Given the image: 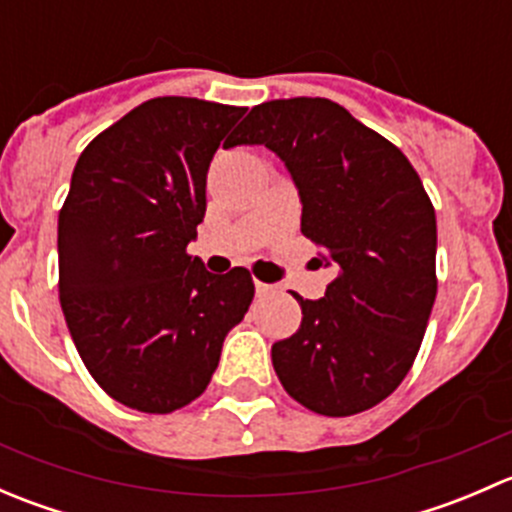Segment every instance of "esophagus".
Instances as JSON below:
<instances>
[{"label": "esophagus", "instance_id": "34e87169", "mask_svg": "<svg viewBox=\"0 0 512 512\" xmlns=\"http://www.w3.org/2000/svg\"><path fill=\"white\" fill-rule=\"evenodd\" d=\"M255 292H257V297H270V294L275 292V287L265 285V282H255Z\"/></svg>", "mask_w": 512, "mask_h": 512}]
</instances>
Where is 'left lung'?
I'll list each match as a JSON object with an SVG mask.
<instances>
[{"instance_id": "obj_1", "label": "left lung", "mask_w": 512, "mask_h": 512, "mask_svg": "<svg viewBox=\"0 0 512 512\" xmlns=\"http://www.w3.org/2000/svg\"><path fill=\"white\" fill-rule=\"evenodd\" d=\"M232 146L285 163L302 232L334 280L302 299V324L272 344L294 401L352 416L384 401L414 364L436 302V213L409 158L329 98H277L250 111Z\"/></svg>"}]
</instances>
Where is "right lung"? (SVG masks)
<instances>
[{"instance_id":"right-lung-1","label":"right lung","mask_w":512,"mask_h":512,"mask_svg":"<svg viewBox=\"0 0 512 512\" xmlns=\"http://www.w3.org/2000/svg\"><path fill=\"white\" fill-rule=\"evenodd\" d=\"M245 111L151 98L76 160L59 213L61 309L89 374L128 409L170 414L198 399L255 297L245 267L213 275L185 252L210 160Z\"/></svg>"}]
</instances>
